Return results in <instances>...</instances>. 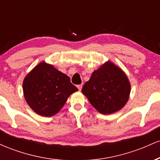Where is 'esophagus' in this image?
Segmentation results:
<instances>
[{"mask_svg":"<svg viewBox=\"0 0 160 160\" xmlns=\"http://www.w3.org/2000/svg\"><path fill=\"white\" fill-rule=\"evenodd\" d=\"M82 84H80V85H78V89H79V90H80V91L82 89Z\"/></svg>","mask_w":160,"mask_h":160,"instance_id":"34e87169","label":"esophagus"}]
</instances>
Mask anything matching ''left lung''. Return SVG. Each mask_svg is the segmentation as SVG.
Listing matches in <instances>:
<instances>
[{
    "mask_svg": "<svg viewBox=\"0 0 160 160\" xmlns=\"http://www.w3.org/2000/svg\"><path fill=\"white\" fill-rule=\"evenodd\" d=\"M130 82L122 69L108 60L92 72L82 89L90 104L103 114L120 111L127 103Z\"/></svg>",
    "mask_w": 160,
    "mask_h": 160,
    "instance_id": "8db88e82",
    "label": "left lung"
}]
</instances>
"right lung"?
<instances>
[{"mask_svg": "<svg viewBox=\"0 0 160 160\" xmlns=\"http://www.w3.org/2000/svg\"><path fill=\"white\" fill-rule=\"evenodd\" d=\"M25 101L36 113L52 117L78 89L70 78L52 65L42 62L26 75L22 84Z\"/></svg>", "mask_w": 160, "mask_h": 160, "instance_id": "add662e5", "label": "right lung"}]
</instances>
